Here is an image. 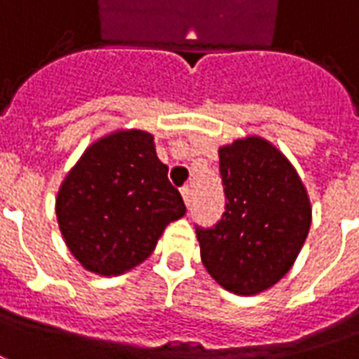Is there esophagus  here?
Listing matches in <instances>:
<instances>
[{"label":"esophagus","instance_id":"34e87169","mask_svg":"<svg viewBox=\"0 0 359 359\" xmlns=\"http://www.w3.org/2000/svg\"><path fill=\"white\" fill-rule=\"evenodd\" d=\"M180 194H182V200H184V204L190 205V188L182 187V188H180Z\"/></svg>","mask_w":359,"mask_h":359}]
</instances>
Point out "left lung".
Segmentation results:
<instances>
[{
  "mask_svg": "<svg viewBox=\"0 0 359 359\" xmlns=\"http://www.w3.org/2000/svg\"><path fill=\"white\" fill-rule=\"evenodd\" d=\"M225 212L196 227L200 257L217 284L255 295L293 266L311 227V202L293 165L258 136L219 147Z\"/></svg>",
  "mask_w": 359,
  "mask_h": 359,
  "instance_id": "1",
  "label": "left lung"
}]
</instances>
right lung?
<instances>
[{"label":"right lung","mask_w":359,"mask_h":359,"mask_svg":"<svg viewBox=\"0 0 359 359\" xmlns=\"http://www.w3.org/2000/svg\"><path fill=\"white\" fill-rule=\"evenodd\" d=\"M167 172L144 130H116L85 149L56 198L60 231L81 266L116 276L154 252L165 227L187 214Z\"/></svg>","instance_id":"right-lung-1"}]
</instances>
